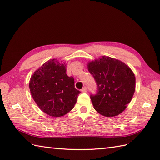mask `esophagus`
Wrapping results in <instances>:
<instances>
[{
  "instance_id": "obj_1",
  "label": "esophagus",
  "mask_w": 160,
  "mask_h": 160,
  "mask_svg": "<svg viewBox=\"0 0 160 160\" xmlns=\"http://www.w3.org/2000/svg\"><path fill=\"white\" fill-rule=\"evenodd\" d=\"M81 91H82V93H86L87 91V87H84V88H82V89H81Z\"/></svg>"
}]
</instances>
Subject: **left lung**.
Here are the masks:
<instances>
[{"label": "left lung", "mask_w": 160, "mask_h": 160, "mask_svg": "<svg viewBox=\"0 0 160 160\" xmlns=\"http://www.w3.org/2000/svg\"><path fill=\"white\" fill-rule=\"evenodd\" d=\"M97 84L90 98L94 108L106 117L120 114L130 103L135 89V77L127 64L108 56L87 64Z\"/></svg>", "instance_id": "1"}]
</instances>
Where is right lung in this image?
<instances>
[{
  "label": "right lung",
  "mask_w": 160,
  "mask_h": 160,
  "mask_svg": "<svg viewBox=\"0 0 160 160\" xmlns=\"http://www.w3.org/2000/svg\"><path fill=\"white\" fill-rule=\"evenodd\" d=\"M66 64L51 59L37 69L30 78L29 89L35 102L43 112L54 118L73 109L80 91L74 79L66 73Z\"/></svg>",
  "instance_id": "1"
}]
</instances>
